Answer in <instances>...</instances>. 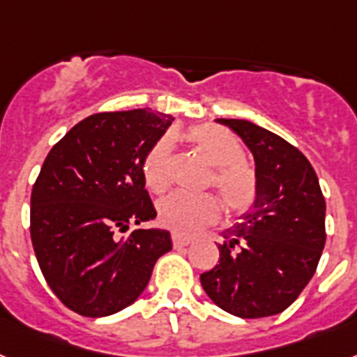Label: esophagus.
<instances>
[{
  "label": "esophagus",
  "mask_w": 357,
  "mask_h": 357,
  "mask_svg": "<svg viewBox=\"0 0 357 357\" xmlns=\"http://www.w3.org/2000/svg\"><path fill=\"white\" fill-rule=\"evenodd\" d=\"M172 241H173V246H175V248H184V246H190L191 244L190 237H184V235H178V234H173Z\"/></svg>",
  "instance_id": "obj_1"
}]
</instances>
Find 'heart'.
<instances>
[{"mask_svg": "<svg viewBox=\"0 0 357 357\" xmlns=\"http://www.w3.org/2000/svg\"><path fill=\"white\" fill-rule=\"evenodd\" d=\"M188 140L195 151L213 166L210 184L219 191L226 210L231 215L246 213L257 200L259 178L252 164L244 160V147L234 132L215 126L200 123L188 131ZM173 138H158L142 160L146 185L162 193L169 185ZM220 217V204L213 195L172 193L158 202V222L178 235H193Z\"/></svg>", "mask_w": 357, "mask_h": 357, "instance_id": "obj_1", "label": "heart"}]
</instances>
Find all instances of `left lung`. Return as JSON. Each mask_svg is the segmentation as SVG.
Instances as JSON below:
<instances>
[{
	"mask_svg": "<svg viewBox=\"0 0 357 357\" xmlns=\"http://www.w3.org/2000/svg\"><path fill=\"white\" fill-rule=\"evenodd\" d=\"M252 151L257 200L222 231L219 264L200 275L211 301L243 319L275 316L296 301L325 248V197L308 158L248 120L219 119Z\"/></svg>",
	"mask_w": 357,
	"mask_h": 357,
	"instance_id": "8db88e82",
	"label": "left lung"
}]
</instances>
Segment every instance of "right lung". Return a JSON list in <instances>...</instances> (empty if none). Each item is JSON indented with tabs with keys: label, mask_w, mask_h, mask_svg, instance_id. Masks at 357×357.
Instances as JSON below:
<instances>
[{
	"label": "right lung",
	"mask_w": 357,
	"mask_h": 357,
	"mask_svg": "<svg viewBox=\"0 0 357 357\" xmlns=\"http://www.w3.org/2000/svg\"><path fill=\"white\" fill-rule=\"evenodd\" d=\"M151 109L91 114L54 144L31 195V238L47 284L67 308L105 317L135 303L172 250L166 229H132L157 217L146 153L172 126Z\"/></svg>",
	"instance_id": "1"
}]
</instances>
